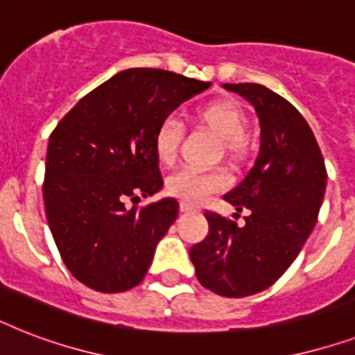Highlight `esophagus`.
I'll return each mask as SVG.
<instances>
[{
	"mask_svg": "<svg viewBox=\"0 0 355 355\" xmlns=\"http://www.w3.org/2000/svg\"><path fill=\"white\" fill-rule=\"evenodd\" d=\"M180 210L182 211H199V208L193 205H186V202H182V205H180Z\"/></svg>",
	"mask_w": 355,
	"mask_h": 355,
	"instance_id": "obj_1",
	"label": "esophagus"
}]
</instances>
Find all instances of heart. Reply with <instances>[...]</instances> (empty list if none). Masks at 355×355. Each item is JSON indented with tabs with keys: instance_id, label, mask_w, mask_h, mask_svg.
Instances as JSON below:
<instances>
[{
	"instance_id": "obj_1",
	"label": "heart",
	"mask_w": 355,
	"mask_h": 355,
	"mask_svg": "<svg viewBox=\"0 0 355 355\" xmlns=\"http://www.w3.org/2000/svg\"><path fill=\"white\" fill-rule=\"evenodd\" d=\"M195 121L202 130L214 134L225 155L239 158L247 150V114L239 105L230 101L211 103L195 114ZM182 141V125L175 119H166L156 128L155 153L162 166H173ZM228 177L221 169L199 171L182 169L167 180V193L186 205H199L208 195L227 188Z\"/></svg>"
}]
</instances>
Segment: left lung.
<instances>
[{
    "mask_svg": "<svg viewBox=\"0 0 355 355\" xmlns=\"http://www.w3.org/2000/svg\"><path fill=\"white\" fill-rule=\"evenodd\" d=\"M245 97L261 127L258 158L225 200L247 208L245 225L206 211L208 236L189 248L206 289L241 298L263 291L295 261L313 230L326 191L324 158L308 121L261 85H223Z\"/></svg>",
    "mask_w": 355,
    "mask_h": 355,
    "instance_id": "obj_1",
    "label": "left lung"
}]
</instances>
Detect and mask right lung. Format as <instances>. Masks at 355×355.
Segmentation results:
<instances>
[{"mask_svg": "<svg viewBox=\"0 0 355 355\" xmlns=\"http://www.w3.org/2000/svg\"><path fill=\"white\" fill-rule=\"evenodd\" d=\"M208 86L166 69L130 68L58 121L47 145L44 205L58 252L80 284L123 293L144 280L178 202H127L160 191L156 128Z\"/></svg>", "mask_w": 355, "mask_h": 355, "instance_id": "add662e5", "label": "right lung"}]
</instances>
